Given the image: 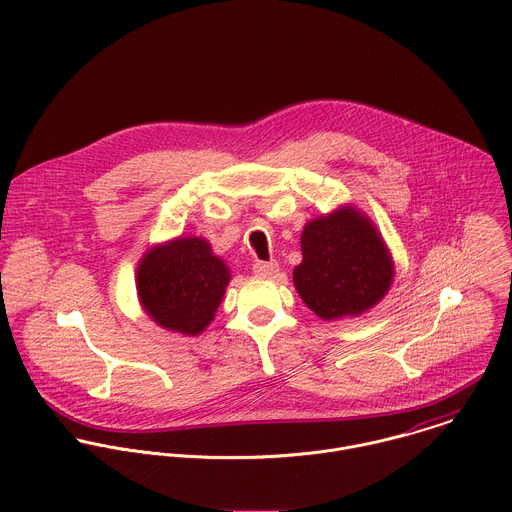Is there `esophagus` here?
Instances as JSON below:
<instances>
[{"mask_svg":"<svg viewBox=\"0 0 512 512\" xmlns=\"http://www.w3.org/2000/svg\"><path fill=\"white\" fill-rule=\"evenodd\" d=\"M252 270H254V274H258V276H274V274L280 270V264H278L276 260H270V262H256V264L252 266Z\"/></svg>","mask_w":512,"mask_h":512,"instance_id":"esophagus-1","label":"esophagus"}]
</instances>
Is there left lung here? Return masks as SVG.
Masks as SVG:
<instances>
[{"label": "left lung", "instance_id": "8db88e82", "mask_svg": "<svg viewBox=\"0 0 512 512\" xmlns=\"http://www.w3.org/2000/svg\"><path fill=\"white\" fill-rule=\"evenodd\" d=\"M301 264L293 286L323 321L359 317L392 288L394 260L365 213L343 205L301 230Z\"/></svg>", "mask_w": 512, "mask_h": 512}]
</instances>
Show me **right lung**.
Segmentation results:
<instances>
[{
    "mask_svg": "<svg viewBox=\"0 0 512 512\" xmlns=\"http://www.w3.org/2000/svg\"><path fill=\"white\" fill-rule=\"evenodd\" d=\"M228 282L226 262L203 236H177L151 246L136 270V290L149 319L189 337L211 325Z\"/></svg>",
    "mask_w": 512,
    "mask_h": 512,
    "instance_id": "right-lung-1",
    "label": "right lung"
}]
</instances>
